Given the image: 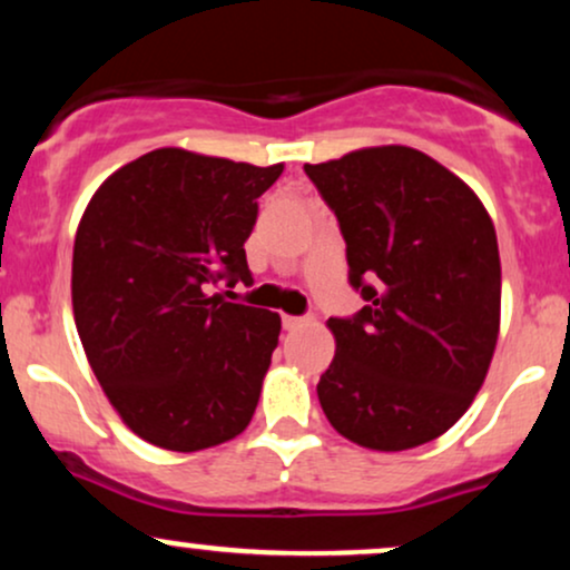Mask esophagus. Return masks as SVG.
Segmentation results:
<instances>
[{"label": "esophagus", "instance_id": "obj_1", "mask_svg": "<svg viewBox=\"0 0 570 570\" xmlns=\"http://www.w3.org/2000/svg\"><path fill=\"white\" fill-rule=\"evenodd\" d=\"M281 322H284V330H297V326H303L307 318H303V316H284L281 318Z\"/></svg>", "mask_w": 570, "mask_h": 570}]
</instances>
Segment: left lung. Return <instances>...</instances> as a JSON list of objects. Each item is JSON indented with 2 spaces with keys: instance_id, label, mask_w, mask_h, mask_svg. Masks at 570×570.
<instances>
[{
  "instance_id": "8db88e82",
  "label": "left lung",
  "mask_w": 570,
  "mask_h": 570,
  "mask_svg": "<svg viewBox=\"0 0 570 570\" xmlns=\"http://www.w3.org/2000/svg\"><path fill=\"white\" fill-rule=\"evenodd\" d=\"M305 174L335 212L348 281L367 303L330 318L324 415L370 450L436 440L469 410L499 340L493 222L455 174L410 147L358 149Z\"/></svg>"
}]
</instances>
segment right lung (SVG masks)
<instances>
[{"label":"right lung","instance_id":"right-lung-1","mask_svg":"<svg viewBox=\"0 0 570 570\" xmlns=\"http://www.w3.org/2000/svg\"><path fill=\"white\" fill-rule=\"evenodd\" d=\"M281 171L163 147L85 208L71 259L85 356L126 426L163 450L233 440L257 410L278 313L208 289L254 284L244 244Z\"/></svg>","mask_w":570,"mask_h":570}]
</instances>
